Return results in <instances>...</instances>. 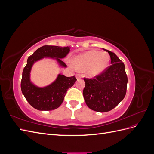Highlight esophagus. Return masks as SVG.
<instances>
[{
  "mask_svg": "<svg viewBox=\"0 0 154 154\" xmlns=\"http://www.w3.org/2000/svg\"><path fill=\"white\" fill-rule=\"evenodd\" d=\"M76 77L77 80H79V79H80V78H81V75H80V74H76Z\"/></svg>",
  "mask_w": 154,
  "mask_h": 154,
  "instance_id": "34e87169",
  "label": "esophagus"
}]
</instances>
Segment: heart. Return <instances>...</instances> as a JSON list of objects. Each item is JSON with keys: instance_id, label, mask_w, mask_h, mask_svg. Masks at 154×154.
<instances>
[{"instance_id": "heart-1", "label": "heart", "mask_w": 154, "mask_h": 154, "mask_svg": "<svg viewBox=\"0 0 154 154\" xmlns=\"http://www.w3.org/2000/svg\"><path fill=\"white\" fill-rule=\"evenodd\" d=\"M106 53L91 50L78 54L72 59L73 66L79 71H85L89 76L94 77L103 72L109 65Z\"/></svg>"}]
</instances>
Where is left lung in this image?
<instances>
[{
    "instance_id": "obj_1",
    "label": "left lung",
    "mask_w": 154,
    "mask_h": 154,
    "mask_svg": "<svg viewBox=\"0 0 154 154\" xmlns=\"http://www.w3.org/2000/svg\"><path fill=\"white\" fill-rule=\"evenodd\" d=\"M111 66L95 78H84L83 94L88 107L99 112H105L117 106L127 92L128 78L125 67L116 54L110 51Z\"/></svg>"
}]
</instances>
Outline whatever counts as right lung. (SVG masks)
<instances>
[{"mask_svg":"<svg viewBox=\"0 0 154 154\" xmlns=\"http://www.w3.org/2000/svg\"><path fill=\"white\" fill-rule=\"evenodd\" d=\"M69 47L56 45H44L36 50L28 57L27 64L22 72L21 90L23 95L33 108L38 110H53L61 105L68 88L73 86L76 81L75 76L66 77L58 74L57 79L48 86L39 87L31 82L30 72L33 64L45 58L57 60L60 67H66L62 61L69 53Z\"/></svg>","mask_w":154,"mask_h":154,"instance_id":"1","label":"right lung"}]
</instances>
